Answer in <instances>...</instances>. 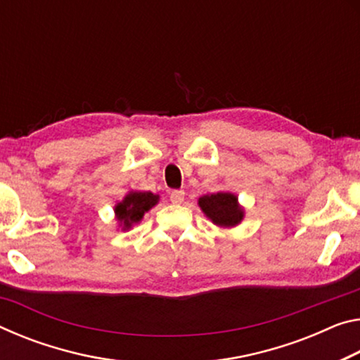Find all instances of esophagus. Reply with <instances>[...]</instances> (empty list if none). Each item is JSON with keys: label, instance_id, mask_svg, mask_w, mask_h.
Here are the masks:
<instances>
[{"label": "esophagus", "instance_id": "34e87169", "mask_svg": "<svg viewBox=\"0 0 360 360\" xmlns=\"http://www.w3.org/2000/svg\"><path fill=\"white\" fill-rule=\"evenodd\" d=\"M184 195H186L184 191H173L169 193V200H171V203L179 205L184 202Z\"/></svg>", "mask_w": 360, "mask_h": 360}]
</instances>
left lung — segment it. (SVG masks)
<instances>
[{
  "label": "left lung",
  "instance_id": "8db88e82",
  "mask_svg": "<svg viewBox=\"0 0 360 360\" xmlns=\"http://www.w3.org/2000/svg\"><path fill=\"white\" fill-rule=\"evenodd\" d=\"M198 205L214 224L222 227L236 226L243 218V211L237 205V197L229 192L203 195L198 200Z\"/></svg>",
  "mask_w": 360,
  "mask_h": 360
}]
</instances>
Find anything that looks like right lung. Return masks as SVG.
Wrapping results in <instances>:
<instances>
[{"label":"right lung","mask_w":360,"mask_h":360,"mask_svg":"<svg viewBox=\"0 0 360 360\" xmlns=\"http://www.w3.org/2000/svg\"><path fill=\"white\" fill-rule=\"evenodd\" d=\"M157 202L158 195H153L152 192H131L115 207L117 218L118 221H123L124 229H128L131 224L139 222L146 211H149Z\"/></svg>","instance_id":"1"}]
</instances>
